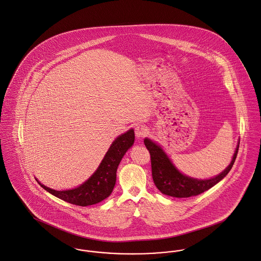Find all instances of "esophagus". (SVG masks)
Returning a JSON list of instances; mask_svg holds the SVG:
<instances>
[{
  "label": "esophagus",
  "instance_id": "esophagus-1",
  "mask_svg": "<svg viewBox=\"0 0 261 261\" xmlns=\"http://www.w3.org/2000/svg\"><path fill=\"white\" fill-rule=\"evenodd\" d=\"M147 128L145 127L144 125H139L135 128V135L137 138H141L144 137L145 135L147 134Z\"/></svg>",
  "mask_w": 261,
  "mask_h": 261
}]
</instances>
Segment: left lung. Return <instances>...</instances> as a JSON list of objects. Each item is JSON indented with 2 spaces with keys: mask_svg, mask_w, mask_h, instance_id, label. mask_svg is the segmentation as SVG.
<instances>
[{
  "mask_svg": "<svg viewBox=\"0 0 261 261\" xmlns=\"http://www.w3.org/2000/svg\"><path fill=\"white\" fill-rule=\"evenodd\" d=\"M144 144L150 153L154 184L163 194L178 198H186L199 195L222 180L230 171L239 148V145H237L231 163L222 173L211 179L199 180L180 173L170 162L169 158L160 146L155 144L147 138L144 140Z\"/></svg>",
  "mask_w": 261,
  "mask_h": 261,
  "instance_id": "1",
  "label": "left lung"
}]
</instances>
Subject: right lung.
I'll return each instance as SVG.
<instances>
[{"mask_svg":"<svg viewBox=\"0 0 261 261\" xmlns=\"http://www.w3.org/2000/svg\"><path fill=\"white\" fill-rule=\"evenodd\" d=\"M134 138L135 135L133 129L119 136L110 146L95 173L85 183L75 189L57 191L46 187L40 182L39 184L52 195L71 204L89 206L101 202L113 191L116 182L118 165L126 151L134 143Z\"/></svg>","mask_w":261,"mask_h":261,"instance_id":"1","label":"right lung"}]
</instances>
